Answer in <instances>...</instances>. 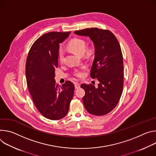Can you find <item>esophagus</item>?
I'll return each instance as SVG.
<instances>
[{
	"mask_svg": "<svg viewBox=\"0 0 156 156\" xmlns=\"http://www.w3.org/2000/svg\"><path fill=\"white\" fill-rule=\"evenodd\" d=\"M74 86H75V89H79V88L80 87V85L79 83L76 82V83H74Z\"/></svg>",
	"mask_w": 156,
	"mask_h": 156,
	"instance_id": "esophagus-1",
	"label": "esophagus"
}]
</instances>
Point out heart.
<instances>
[{
  "label": "heart",
  "instance_id": "b5f03b06",
  "mask_svg": "<svg viewBox=\"0 0 156 156\" xmlns=\"http://www.w3.org/2000/svg\"><path fill=\"white\" fill-rule=\"evenodd\" d=\"M85 43L83 40L79 38H76L73 40L69 44V48L74 51L77 55L81 56L83 55L85 51ZM64 58V52L62 50L59 51V59L60 61H62ZM75 75L77 77H81L83 75V73L81 71H76Z\"/></svg>",
  "mask_w": 156,
  "mask_h": 156
}]
</instances>
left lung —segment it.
Instances as JSON below:
<instances>
[{
    "mask_svg": "<svg viewBox=\"0 0 156 156\" xmlns=\"http://www.w3.org/2000/svg\"><path fill=\"white\" fill-rule=\"evenodd\" d=\"M74 33L89 37L95 49L90 77L99 83L97 88L92 84L81 85L85 92L83 105L92 115H105L116 106L123 92V60L119 44L109 30L92 28Z\"/></svg>",
    "mask_w": 156,
    "mask_h": 156,
    "instance_id": "left-lung-1",
    "label": "left lung"
}]
</instances>
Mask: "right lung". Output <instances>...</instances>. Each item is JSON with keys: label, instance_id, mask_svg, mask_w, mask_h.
<instances>
[{"label": "right lung", "instance_id": "1", "mask_svg": "<svg viewBox=\"0 0 156 156\" xmlns=\"http://www.w3.org/2000/svg\"><path fill=\"white\" fill-rule=\"evenodd\" d=\"M69 34L52 31L43 34L31 47L26 61L27 83L33 101L40 113L51 120L66 116L74 96L71 81L59 86L55 79L59 44Z\"/></svg>", "mask_w": 156, "mask_h": 156}]
</instances>
